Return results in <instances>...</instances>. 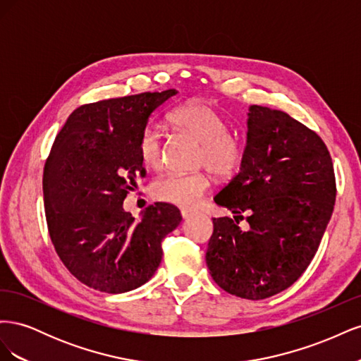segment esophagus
Returning <instances> with one entry per match:
<instances>
[{
    "mask_svg": "<svg viewBox=\"0 0 361 361\" xmlns=\"http://www.w3.org/2000/svg\"><path fill=\"white\" fill-rule=\"evenodd\" d=\"M180 215H182L183 220H187V218H190L191 215H194V211H191V209H185V207H183V209H180Z\"/></svg>",
    "mask_w": 361,
    "mask_h": 361,
    "instance_id": "obj_1",
    "label": "esophagus"
}]
</instances>
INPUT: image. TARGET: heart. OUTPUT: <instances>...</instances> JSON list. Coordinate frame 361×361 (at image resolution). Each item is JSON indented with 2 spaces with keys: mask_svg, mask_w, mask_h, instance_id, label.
Listing matches in <instances>:
<instances>
[{
  "mask_svg": "<svg viewBox=\"0 0 361 361\" xmlns=\"http://www.w3.org/2000/svg\"><path fill=\"white\" fill-rule=\"evenodd\" d=\"M170 122L180 130L202 141L199 166L207 167L218 176H231L244 158L239 141L232 137L227 120L220 111L203 101H191L174 108ZM138 155L149 169H158L162 162V138L154 125H147L138 137ZM211 187L206 173H169L152 183V195L159 202L182 207L197 204Z\"/></svg>",
  "mask_w": 361,
  "mask_h": 361,
  "instance_id": "b5f03b06",
  "label": "heart"
}]
</instances>
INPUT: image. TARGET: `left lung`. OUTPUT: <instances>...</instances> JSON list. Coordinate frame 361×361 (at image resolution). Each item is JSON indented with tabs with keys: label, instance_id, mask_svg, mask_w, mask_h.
Wrapping results in <instances>:
<instances>
[{
	"label": "left lung",
	"instance_id": "1",
	"mask_svg": "<svg viewBox=\"0 0 361 361\" xmlns=\"http://www.w3.org/2000/svg\"><path fill=\"white\" fill-rule=\"evenodd\" d=\"M241 170L214 200L235 214L214 218L206 265L226 292L265 300L300 279L329 224L336 178L322 138L289 114L251 105ZM247 214L243 231L238 217Z\"/></svg>",
	"mask_w": 361,
	"mask_h": 361
}]
</instances>
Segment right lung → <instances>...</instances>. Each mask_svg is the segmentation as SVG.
I'll use <instances>...</instances> for the list:
<instances>
[{"label":"right lung","mask_w":361,"mask_h":361,"mask_svg":"<svg viewBox=\"0 0 361 361\" xmlns=\"http://www.w3.org/2000/svg\"><path fill=\"white\" fill-rule=\"evenodd\" d=\"M176 90L140 93L76 108L57 134L43 169L51 241L71 274L106 293L133 290L155 274L161 243L182 220L155 203L140 221L123 211L135 178L145 176L138 137L149 116Z\"/></svg>","instance_id":"right-lung-1"}]
</instances>
